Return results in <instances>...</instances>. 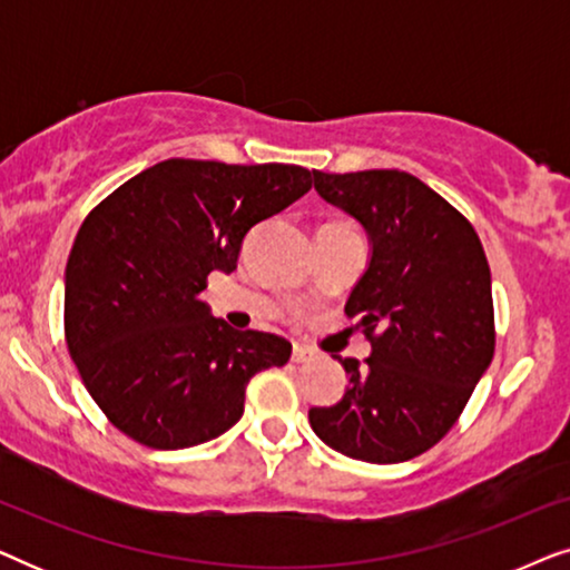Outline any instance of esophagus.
Wrapping results in <instances>:
<instances>
[{
    "label": "esophagus",
    "mask_w": 570,
    "mask_h": 570,
    "mask_svg": "<svg viewBox=\"0 0 570 570\" xmlns=\"http://www.w3.org/2000/svg\"><path fill=\"white\" fill-rule=\"evenodd\" d=\"M314 357H316L314 350H311L308 345H301V342H295V345H293V363H308V361H314Z\"/></svg>",
    "instance_id": "esophagus-1"
}]
</instances>
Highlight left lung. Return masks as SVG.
I'll return each instance as SVG.
<instances>
[{"mask_svg": "<svg viewBox=\"0 0 570 570\" xmlns=\"http://www.w3.org/2000/svg\"><path fill=\"white\" fill-rule=\"evenodd\" d=\"M318 197L368 233L371 262L345 314L371 342L350 384L308 423L326 446L371 464L423 454L451 431L495 350L490 267L470 220L404 170H314Z\"/></svg>", "mask_w": 570, "mask_h": 570, "instance_id": "8db88e82", "label": "left lung"}]
</instances>
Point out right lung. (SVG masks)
<instances>
[{
	"mask_svg": "<svg viewBox=\"0 0 570 570\" xmlns=\"http://www.w3.org/2000/svg\"><path fill=\"white\" fill-rule=\"evenodd\" d=\"M311 189L285 163H155L85 217L65 272V337L82 384L137 443L176 451L244 415L256 373L293 345L238 332L202 301L209 272L236 269L256 223Z\"/></svg>",
	"mask_w": 570,
	"mask_h": 570,
	"instance_id": "add662e5",
	"label": "right lung"
}]
</instances>
